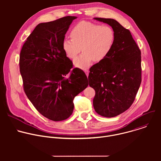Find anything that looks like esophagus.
I'll return each mask as SVG.
<instances>
[{"mask_svg":"<svg viewBox=\"0 0 161 161\" xmlns=\"http://www.w3.org/2000/svg\"><path fill=\"white\" fill-rule=\"evenodd\" d=\"M84 71H85V73L86 75L88 76V73H89V71H88V69H85Z\"/></svg>","mask_w":161,"mask_h":161,"instance_id":"34e87169","label":"esophagus"}]
</instances>
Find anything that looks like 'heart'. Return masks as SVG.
I'll return each mask as SVG.
<instances>
[{
    "label": "heart",
    "instance_id": "1",
    "mask_svg": "<svg viewBox=\"0 0 161 161\" xmlns=\"http://www.w3.org/2000/svg\"><path fill=\"white\" fill-rule=\"evenodd\" d=\"M71 39H64L62 48L67 56L75 58L82 50L83 53L76 58L74 64L85 69L94 61L101 62L111 53L115 40V34L111 27L100 25L88 21H81L70 33Z\"/></svg>",
    "mask_w": 161,
    "mask_h": 161
}]
</instances>
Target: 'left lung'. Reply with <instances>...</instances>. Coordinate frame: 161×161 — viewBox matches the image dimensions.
I'll list each match as a JSON object with an SVG mask.
<instances>
[{"label": "left lung", "instance_id": "left-lung-1", "mask_svg": "<svg viewBox=\"0 0 161 161\" xmlns=\"http://www.w3.org/2000/svg\"><path fill=\"white\" fill-rule=\"evenodd\" d=\"M109 25L115 34L113 48L103 60L90 69L88 83L96 91L95 111L111 118L128 109L142 82L141 51L130 34L114 19L94 18Z\"/></svg>", "mask_w": 161, "mask_h": 161}]
</instances>
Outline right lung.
Segmentation results:
<instances>
[{
    "mask_svg": "<svg viewBox=\"0 0 161 161\" xmlns=\"http://www.w3.org/2000/svg\"><path fill=\"white\" fill-rule=\"evenodd\" d=\"M76 16H67L38 24L24 44L19 71L25 93L36 109L51 120L69 117L73 99L87 86L85 73L73 67L62 41Z\"/></svg>",
    "mask_w": 161,
    "mask_h": 161,
    "instance_id": "obj_1",
    "label": "right lung"
}]
</instances>
